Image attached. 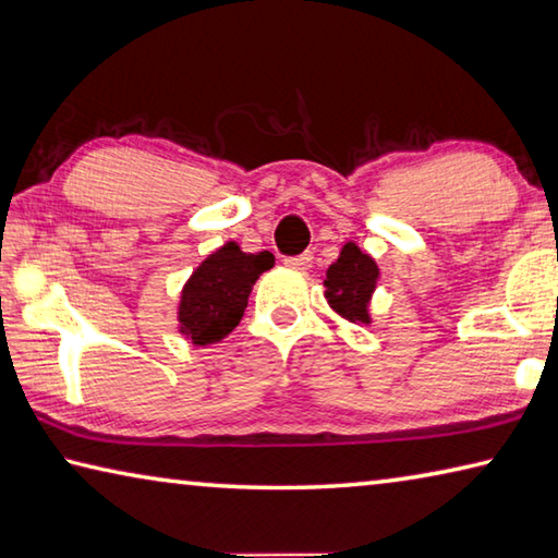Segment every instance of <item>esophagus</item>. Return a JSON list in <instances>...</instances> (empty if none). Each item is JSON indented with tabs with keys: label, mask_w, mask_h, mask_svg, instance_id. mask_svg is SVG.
<instances>
[{
	"label": "esophagus",
	"mask_w": 558,
	"mask_h": 558,
	"mask_svg": "<svg viewBox=\"0 0 558 558\" xmlns=\"http://www.w3.org/2000/svg\"><path fill=\"white\" fill-rule=\"evenodd\" d=\"M311 262H314V254L311 252L296 254V257H284V264L291 269H306V267H311Z\"/></svg>",
	"instance_id": "obj_1"
}]
</instances>
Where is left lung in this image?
<instances>
[{
  "instance_id": "obj_1",
  "label": "left lung",
  "mask_w": 558,
  "mask_h": 558,
  "mask_svg": "<svg viewBox=\"0 0 558 558\" xmlns=\"http://www.w3.org/2000/svg\"><path fill=\"white\" fill-rule=\"evenodd\" d=\"M379 269L369 254L360 252L355 242H348L336 264L326 271V299L340 316L353 324H369L367 304L377 284Z\"/></svg>"
}]
</instances>
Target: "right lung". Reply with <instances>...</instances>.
<instances>
[{"label": "right lung", "mask_w": 558, "mask_h": 558, "mask_svg": "<svg viewBox=\"0 0 558 558\" xmlns=\"http://www.w3.org/2000/svg\"><path fill=\"white\" fill-rule=\"evenodd\" d=\"M271 267L274 254H247L234 242L213 252L183 287L181 333L189 336L193 345L218 343L240 324L254 281Z\"/></svg>", "instance_id": "1"}]
</instances>
